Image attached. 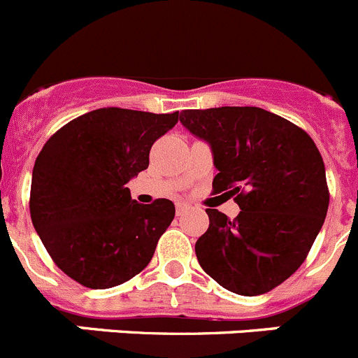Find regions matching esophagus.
Here are the masks:
<instances>
[{
	"mask_svg": "<svg viewBox=\"0 0 358 358\" xmlns=\"http://www.w3.org/2000/svg\"><path fill=\"white\" fill-rule=\"evenodd\" d=\"M189 209V204H186V202H177L176 204V211H177V216H181L182 213H186Z\"/></svg>",
	"mask_w": 358,
	"mask_h": 358,
	"instance_id": "34e87169",
	"label": "esophagus"
}]
</instances>
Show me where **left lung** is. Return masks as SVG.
I'll list each match as a JSON object with an SVG mask.
<instances>
[{
    "label": "left lung",
    "instance_id": "left-lung-1",
    "mask_svg": "<svg viewBox=\"0 0 358 358\" xmlns=\"http://www.w3.org/2000/svg\"><path fill=\"white\" fill-rule=\"evenodd\" d=\"M179 119L211 145L213 192L234 196L241 209L234 220L206 209L209 227L195 243L202 270L236 294L268 293L306 261L329 211L316 143L296 124L255 106L185 110Z\"/></svg>",
    "mask_w": 358,
    "mask_h": 358
}]
</instances>
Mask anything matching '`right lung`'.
Here are the masks:
<instances>
[{"mask_svg":"<svg viewBox=\"0 0 358 358\" xmlns=\"http://www.w3.org/2000/svg\"><path fill=\"white\" fill-rule=\"evenodd\" d=\"M179 120L173 113L99 108L52 134L35 159L29 215L45 250L67 277L108 289L138 275L172 224L169 199L138 204L126 185Z\"/></svg>","mask_w":358,"mask_h":358,"instance_id":"1","label":"right lung"}]
</instances>
